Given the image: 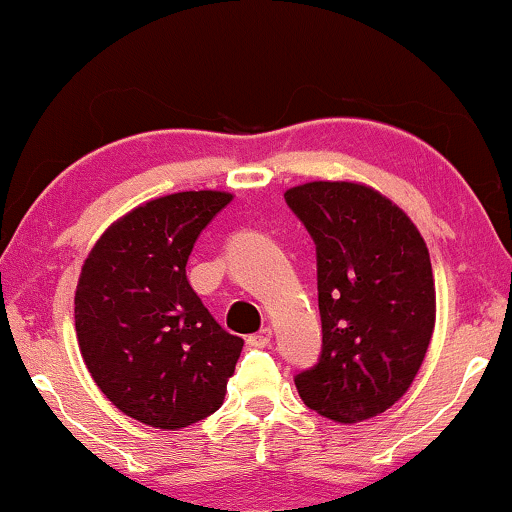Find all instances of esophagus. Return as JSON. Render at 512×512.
<instances>
[{"instance_id":"34e87169","label":"esophagus","mask_w":512,"mask_h":512,"mask_svg":"<svg viewBox=\"0 0 512 512\" xmlns=\"http://www.w3.org/2000/svg\"><path fill=\"white\" fill-rule=\"evenodd\" d=\"M270 338H272V329L263 327L261 331H256V334H251L247 338V343L251 345V348H265V345L270 343Z\"/></svg>"}]
</instances>
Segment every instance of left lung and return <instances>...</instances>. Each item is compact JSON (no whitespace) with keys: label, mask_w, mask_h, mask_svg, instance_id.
I'll list each match as a JSON object with an SVG mask.
<instances>
[{"label":"left lung","mask_w":512,"mask_h":512,"mask_svg":"<svg viewBox=\"0 0 512 512\" xmlns=\"http://www.w3.org/2000/svg\"><path fill=\"white\" fill-rule=\"evenodd\" d=\"M317 247L322 355L296 376L301 400L357 423L407 393L435 329L430 254L411 218L355 181H310L284 192Z\"/></svg>","instance_id":"8db88e82"}]
</instances>
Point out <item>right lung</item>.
I'll list each match as a JSON object with an SVG mask.
<instances>
[{
    "mask_svg": "<svg viewBox=\"0 0 512 512\" xmlns=\"http://www.w3.org/2000/svg\"><path fill=\"white\" fill-rule=\"evenodd\" d=\"M232 199L188 190L150 199L98 237L79 272L75 331L101 393L159 430L221 407L244 341L218 324L185 275L199 232Z\"/></svg>",
    "mask_w": 512,
    "mask_h": 512,
    "instance_id": "obj_1",
    "label": "right lung"
}]
</instances>
